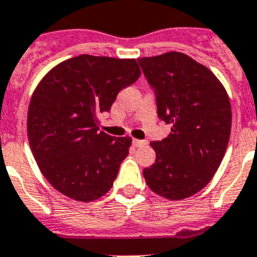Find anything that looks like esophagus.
<instances>
[{
  "label": "esophagus",
  "mask_w": 257,
  "mask_h": 257,
  "mask_svg": "<svg viewBox=\"0 0 257 257\" xmlns=\"http://www.w3.org/2000/svg\"><path fill=\"white\" fill-rule=\"evenodd\" d=\"M133 144L135 145V147H143V145H147V144H148V143L145 142V140L134 139V140H133Z\"/></svg>",
  "instance_id": "34e87169"
}]
</instances>
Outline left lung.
Returning <instances> with one entry per match:
<instances>
[{
    "mask_svg": "<svg viewBox=\"0 0 257 257\" xmlns=\"http://www.w3.org/2000/svg\"><path fill=\"white\" fill-rule=\"evenodd\" d=\"M138 60L156 91L158 117L171 124L167 138L151 143L156 163L143 175L158 196L189 198L210 183L225 154L231 130L228 92L207 67L183 52Z\"/></svg>",
    "mask_w": 257,
    "mask_h": 257,
    "instance_id": "obj_1",
    "label": "left lung"
}]
</instances>
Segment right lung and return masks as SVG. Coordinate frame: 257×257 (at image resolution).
I'll list each match as a JSON object with an SVG mask.
<instances>
[{
    "mask_svg": "<svg viewBox=\"0 0 257 257\" xmlns=\"http://www.w3.org/2000/svg\"><path fill=\"white\" fill-rule=\"evenodd\" d=\"M140 74L136 59L83 54L59 63L35 88L29 145L40 171L61 194L92 202L113 187L133 139L99 131V115Z\"/></svg>",
    "mask_w": 257,
    "mask_h": 257,
    "instance_id": "add662e5",
    "label": "right lung"
}]
</instances>
